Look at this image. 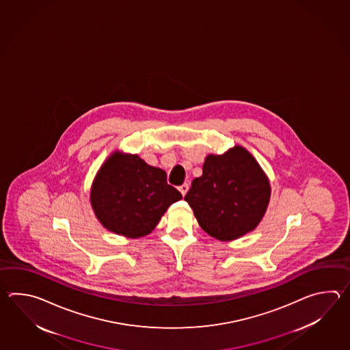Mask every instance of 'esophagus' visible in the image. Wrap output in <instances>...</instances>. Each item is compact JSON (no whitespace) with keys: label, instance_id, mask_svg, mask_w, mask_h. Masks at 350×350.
<instances>
[{"label":"esophagus","instance_id":"obj_1","mask_svg":"<svg viewBox=\"0 0 350 350\" xmlns=\"http://www.w3.org/2000/svg\"><path fill=\"white\" fill-rule=\"evenodd\" d=\"M178 190H180V193H183V195H185L187 193V190H189V184H183V185L178 186Z\"/></svg>","mask_w":350,"mask_h":350}]
</instances>
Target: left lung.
<instances>
[{"mask_svg": "<svg viewBox=\"0 0 350 350\" xmlns=\"http://www.w3.org/2000/svg\"><path fill=\"white\" fill-rule=\"evenodd\" d=\"M270 186L259 164L235 146L224 155H208L202 175L193 178L186 202L202 230L219 240L238 239L260 223Z\"/></svg>", "mask_w": 350, "mask_h": 350, "instance_id": "obj_1", "label": "left lung"}]
</instances>
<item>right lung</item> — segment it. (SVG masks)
<instances>
[{"mask_svg":"<svg viewBox=\"0 0 350 350\" xmlns=\"http://www.w3.org/2000/svg\"><path fill=\"white\" fill-rule=\"evenodd\" d=\"M181 198L167 184L164 170L137 155L113 154L100 169L91 190L97 219L106 229L129 238L149 234Z\"/></svg>","mask_w":350,"mask_h":350,"instance_id":"1","label":"right lung"}]
</instances>
